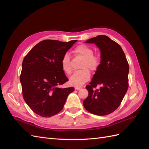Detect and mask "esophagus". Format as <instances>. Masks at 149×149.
Instances as JSON below:
<instances>
[{
	"mask_svg": "<svg viewBox=\"0 0 149 149\" xmlns=\"http://www.w3.org/2000/svg\"><path fill=\"white\" fill-rule=\"evenodd\" d=\"M74 89H75L76 90H79V89H81V87H80V86H76V87L74 88Z\"/></svg>",
	"mask_w": 149,
	"mask_h": 149,
	"instance_id": "obj_1",
	"label": "esophagus"
}]
</instances>
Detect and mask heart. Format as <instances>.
<instances>
[{
	"label": "heart",
	"instance_id": "heart-1",
	"mask_svg": "<svg viewBox=\"0 0 149 149\" xmlns=\"http://www.w3.org/2000/svg\"><path fill=\"white\" fill-rule=\"evenodd\" d=\"M74 52L83 61L81 65L80 68L82 69L76 71L70 79V83L74 86H81L90 78L91 74L89 70L94 72L97 70L100 65V60L99 57L94 55L93 49L86 45H80L76 47ZM62 69L67 74H71L73 71L71 61L70 55L66 53L61 59Z\"/></svg>",
	"mask_w": 149,
	"mask_h": 149
}]
</instances>
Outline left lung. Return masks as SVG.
Here are the masks:
<instances>
[{
  "label": "left lung",
  "instance_id": "8db88e82",
  "mask_svg": "<svg viewBox=\"0 0 149 149\" xmlns=\"http://www.w3.org/2000/svg\"><path fill=\"white\" fill-rule=\"evenodd\" d=\"M86 43L96 44L101 51V61L91 81L86 86L89 94L83 105L93 114H109L119 107L127 91L128 62L121 47L106 35H98ZM98 84L101 88L95 89Z\"/></svg>",
  "mask_w": 149,
  "mask_h": 149
}]
</instances>
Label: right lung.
I'll use <instances>...</instances> for the list:
<instances>
[{"label":"right lung","mask_w":149,"mask_h":149,"mask_svg":"<svg viewBox=\"0 0 149 149\" xmlns=\"http://www.w3.org/2000/svg\"><path fill=\"white\" fill-rule=\"evenodd\" d=\"M77 40L62 42L45 40L27 53L20 76L25 102L35 113L49 118L63 108L74 88H60L68 81L61 67V59Z\"/></svg>","instance_id":"obj_1"}]
</instances>
